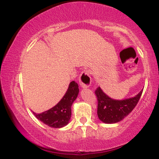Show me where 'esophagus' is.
<instances>
[{
    "label": "esophagus",
    "instance_id": "34e87169",
    "mask_svg": "<svg viewBox=\"0 0 159 159\" xmlns=\"http://www.w3.org/2000/svg\"><path fill=\"white\" fill-rule=\"evenodd\" d=\"M79 82L82 88H89L91 84V77L88 70L82 71L79 77Z\"/></svg>",
    "mask_w": 159,
    "mask_h": 159
}]
</instances>
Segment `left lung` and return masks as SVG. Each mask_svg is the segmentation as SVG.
I'll use <instances>...</instances> for the list:
<instances>
[{
    "label": "left lung",
    "mask_w": 159,
    "mask_h": 159,
    "mask_svg": "<svg viewBox=\"0 0 159 159\" xmlns=\"http://www.w3.org/2000/svg\"><path fill=\"white\" fill-rule=\"evenodd\" d=\"M143 90L135 97L122 101L110 98L100 87L95 90L98 100L97 114L100 120L104 123L119 122L127 116L138 104L142 95Z\"/></svg>",
    "instance_id": "1"
}]
</instances>
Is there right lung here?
Wrapping results in <instances>:
<instances>
[{"label":"right lung","instance_id":"obj_1","mask_svg":"<svg viewBox=\"0 0 159 159\" xmlns=\"http://www.w3.org/2000/svg\"><path fill=\"white\" fill-rule=\"evenodd\" d=\"M79 93V87L75 81L69 84L66 94L59 103L51 109L41 114H35L36 118L45 125L53 128H60L66 125L71 118V107Z\"/></svg>","mask_w":159,"mask_h":159}]
</instances>
